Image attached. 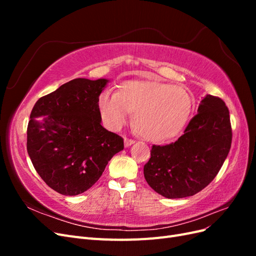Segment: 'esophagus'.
<instances>
[{
	"label": "esophagus",
	"instance_id": "1",
	"mask_svg": "<svg viewBox=\"0 0 256 256\" xmlns=\"http://www.w3.org/2000/svg\"><path fill=\"white\" fill-rule=\"evenodd\" d=\"M124 142H125V146L126 147H129V146H131V145L134 143V140H131V138H125V141H124Z\"/></svg>",
	"mask_w": 256,
	"mask_h": 256
}]
</instances>
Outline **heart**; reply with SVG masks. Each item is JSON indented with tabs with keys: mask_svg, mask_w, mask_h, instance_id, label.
Returning a JSON list of instances; mask_svg holds the SVG:
<instances>
[{
	"mask_svg": "<svg viewBox=\"0 0 256 256\" xmlns=\"http://www.w3.org/2000/svg\"><path fill=\"white\" fill-rule=\"evenodd\" d=\"M106 125L118 129L134 112L138 134L150 142L176 136L188 122L193 98L184 88L148 80L122 83L118 92H104L98 99Z\"/></svg>",
	"mask_w": 256,
	"mask_h": 256,
	"instance_id": "heart-1",
	"label": "heart"
}]
</instances>
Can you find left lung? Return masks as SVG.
I'll return each instance as SVG.
<instances>
[{
    "label": "left lung",
    "instance_id": "8db88e82",
    "mask_svg": "<svg viewBox=\"0 0 256 256\" xmlns=\"http://www.w3.org/2000/svg\"><path fill=\"white\" fill-rule=\"evenodd\" d=\"M232 144L230 112L219 97L206 95L198 114L174 143L152 145L144 177L162 196L196 194L210 184L226 161Z\"/></svg>",
    "mask_w": 256,
    "mask_h": 256
}]
</instances>
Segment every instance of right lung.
Masks as SVG:
<instances>
[{
	"instance_id": "add662e5",
	"label": "right lung",
	"mask_w": 256,
	"mask_h": 256,
	"mask_svg": "<svg viewBox=\"0 0 256 256\" xmlns=\"http://www.w3.org/2000/svg\"><path fill=\"white\" fill-rule=\"evenodd\" d=\"M106 79L78 78L37 100L30 115L26 150L42 180L63 196H78L124 150L122 138L102 126L98 99Z\"/></svg>"
}]
</instances>
